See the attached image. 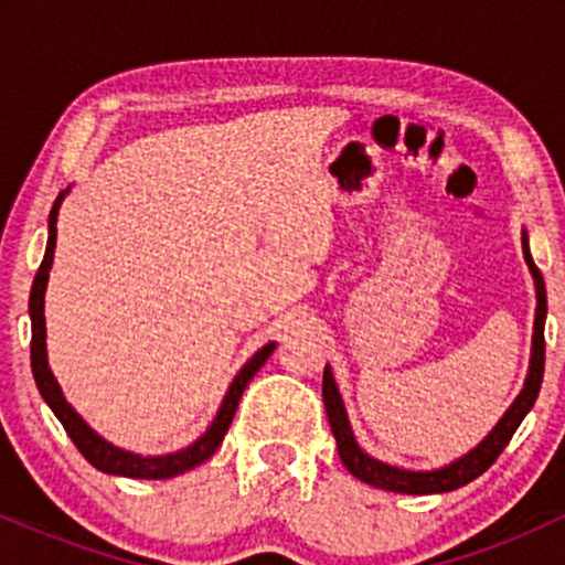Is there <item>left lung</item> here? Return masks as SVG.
I'll return each instance as SVG.
<instances>
[{
	"label": "left lung",
	"mask_w": 565,
	"mask_h": 565,
	"mask_svg": "<svg viewBox=\"0 0 565 565\" xmlns=\"http://www.w3.org/2000/svg\"><path fill=\"white\" fill-rule=\"evenodd\" d=\"M523 257H526L531 276H534L536 287V319H534V340H531V364H529V377L523 382V391L512 401V406L504 412V417L499 419L494 430L486 436L476 449L459 457L457 462L446 465L438 470H404L393 468V465L380 462V459L369 457V454L355 444L353 430H350L345 404H342V395L337 391V382L332 377V369H323V406H327L329 425L337 438V451H340L342 465L353 472L359 481H364L374 489L395 491V494H444V491H454L459 486L476 481L478 476H483L491 465L497 462L499 454L504 451V446L510 444L512 433L518 430V425L523 423V417L534 406L536 395L542 387V374H544V316H547V291H544V278L531 260L529 252V236L523 231Z\"/></svg>",
	"instance_id": "8db88e82"
}]
</instances>
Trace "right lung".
<instances>
[{"label": "right lung", "mask_w": 565, "mask_h": 565, "mask_svg": "<svg viewBox=\"0 0 565 565\" xmlns=\"http://www.w3.org/2000/svg\"><path fill=\"white\" fill-rule=\"evenodd\" d=\"M66 196V191L55 199L53 212H50V238H47V249H44V260L39 265L34 287H31V300H29V313H31V372H34L36 387L42 393V398L47 401V406L53 408L55 417L61 419L63 427H66L68 438L74 440L76 449L82 451V457L87 459L89 465L103 472H111V476H125V478H172L180 476V472L193 470L196 465L206 462L212 454L217 451V446L223 444L225 433L233 423V414H236L238 401H242L244 387L249 385V380L255 377L257 369H260L268 355L274 353L276 342H268L246 361L242 372L236 374V380L231 382L228 393H225L223 404H220L217 417L212 419V425L206 427V433L199 440H193L188 449L164 454V457H140V454L125 451L119 446L108 444L103 440L97 433L89 427L79 414L74 412V406L63 398L61 385L53 377L47 366V329H44V291H47V278H50V268H53V257H55V238H57V210H61V201Z\"/></svg>", "instance_id": "add662e5"}]
</instances>
